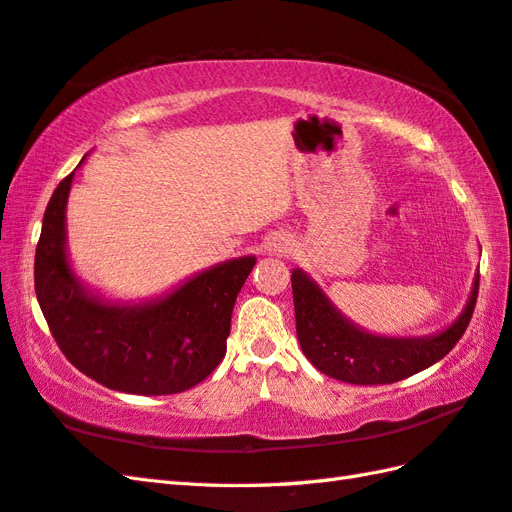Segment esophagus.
I'll use <instances>...</instances> for the list:
<instances>
[{"instance_id": "1", "label": "esophagus", "mask_w": 512, "mask_h": 512, "mask_svg": "<svg viewBox=\"0 0 512 512\" xmlns=\"http://www.w3.org/2000/svg\"><path fill=\"white\" fill-rule=\"evenodd\" d=\"M275 248H279V253H284V248H286V246H281V244H279V246H275Z\"/></svg>"}]
</instances>
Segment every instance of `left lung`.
I'll return each instance as SVG.
<instances>
[{"label": "left lung", "instance_id": "1", "mask_svg": "<svg viewBox=\"0 0 512 512\" xmlns=\"http://www.w3.org/2000/svg\"><path fill=\"white\" fill-rule=\"evenodd\" d=\"M292 299H295L297 339L308 361L325 376L352 385H389L422 372L447 356L462 339L473 317L480 273L475 277L471 299L462 317L449 330L427 339H383L367 334L343 319L325 299L308 275L295 270Z\"/></svg>", "mask_w": 512, "mask_h": 512}]
</instances>
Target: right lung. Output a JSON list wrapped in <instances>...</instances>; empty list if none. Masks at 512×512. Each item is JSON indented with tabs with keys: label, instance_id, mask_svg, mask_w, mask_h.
<instances>
[{
	"label": "right lung",
	"instance_id": "add662e5",
	"mask_svg": "<svg viewBox=\"0 0 512 512\" xmlns=\"http://www.w3.org/2000/svg\"><path fill=\"white\" fill-rule=\"evenodd\" d=\"M70 184L72 173L54 189L35 253V292L59 350L79 372L125 394L167 396L202 383L226 354L235 299L255 257L206 270L143 308L107 306L85 295L65 259Z\"/></svg>",
	"mask_w": 512,
	"mask_h": 512
}]
</instances>
